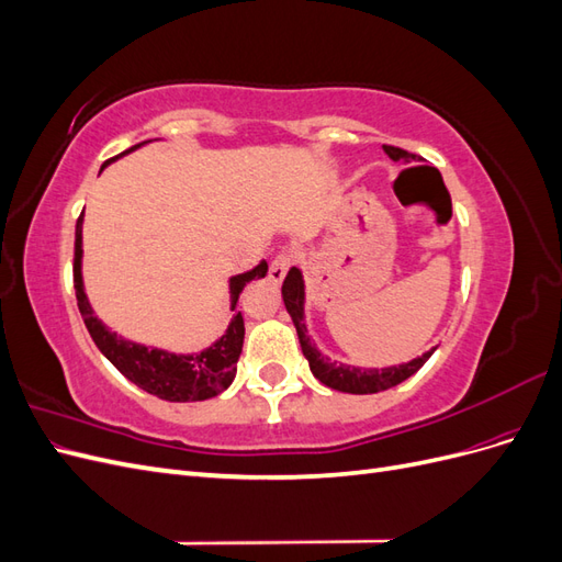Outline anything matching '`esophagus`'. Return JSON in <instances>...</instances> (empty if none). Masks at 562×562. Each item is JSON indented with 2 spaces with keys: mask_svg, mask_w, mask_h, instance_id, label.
<instances>
[{
  "mask_svg": "<svg viewBox=\"0 0 562 562\" xmlns=\"http://www.w3.org/2000/svg\"><path fill=\"white\" fill-rule=\"evenodd\" d=\"M295 265V255L291 252V250H283V252H279L274 260H271V265H269V279L274 281V283H279V281H283V277H285V271L291 269Z\"/></svg>",
  "mask_w": 562,
  "mask_h": 562,
  "instance_id": "1",
  "label": "esophagus"
}]
</instances>
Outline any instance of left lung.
Here are the masks:
<instances>
[{"label":"left lung","mask_w":562,"mask_h":562,"mask_svg":"<svg viewBox=\"0 0 562 562\" xmlns=\"http://www.w3.org/2000/svg\"><path fill=\"white\" fill-rule=\"evenodd\" d=\"M384 151L386 155L398 161H413L415 155H411V151H405L401 147H394V145H384ZM283 302H285V310L288 314H291L293 323H295V330H297V337H300V347H302V353L307 356L310 361V368L314 372V378L318 382H323L330 389H337V391H347V394H378V391H384V389H391L401 384L403 380H407L411 375H415V372L429 361V356L436 351L429 349L427 353H422L419 359H413L411 363H403V366H391V368H353V366H345V363H337V361H330L328 356H323L314 345L312 339L307 335V326H304V283H302V274L300 269H291L288 271V277L283 281Z\"/></svg>","instance_id":"1"}]
</instances>
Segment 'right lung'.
Segmentation results:
<instances>
[{"mask_svg": "<svg viewBox=\"0 0 562 562\" xmlns=\"http://www.w3.org/2000/svg\"><path fill=\"white\" fill-rule=\"evenodd\" d=\"M143 143L128 147L122 155H128L135 147H140ZM122 155H116L108 159L103 166L110 161L119 159ZM75 291H77V307L81 312L83 323L93 337L95 347L103 351L105 359L122 372L126 380L133 384H138L145 389L147 394L159 396L164 401H173V403H187V401H206L217 396L220 391H225L236 372V361L241 356L244 347V316L241 312L236 314L229 323L227 333L217 339L213 347L201 353H190V356H178V353H168L161 349H147L143 345L128 342V339L119 337L116 333H110L103 323H100L93 316L91 304L87 300V293H83V281H81V215L77 220V232H75ZM267 274V262L262 260L258 267L246 271V274L232 277L229 279V293H232V310H236V302H239V295L250 283L252 279H262Z\"/></svg>", "mask_w": 562, "mask_h": 562, "instance_id": "obj_1", "label": "right lung"}]
</instances>
